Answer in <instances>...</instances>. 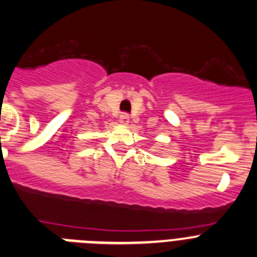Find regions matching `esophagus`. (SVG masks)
<instances>
[{
	"instance_id": "obj_1",
	"label": "esophagus",
	"mask_w": 257,
	"mask_h": 257,
	"mask_svg": "<svg viewBox=\"0 0 257 257\" xmlns=\"http://www.w3.org/2000/svg\"><path fill=\"white\" fill-rule=\"evenodd\" d=\"M119 123L121 124V125H128V124H129V115L128 114L120 115Z\"/></svg>"
}]
</instances>
